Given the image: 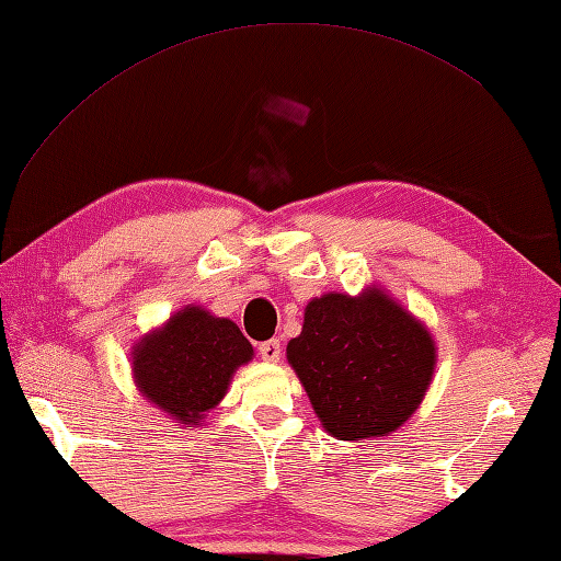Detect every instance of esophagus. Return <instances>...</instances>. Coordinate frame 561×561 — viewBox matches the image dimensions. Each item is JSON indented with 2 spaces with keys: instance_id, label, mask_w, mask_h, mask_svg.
<instances>
[{
  "instance_id": "34e87169",
  "label": "esophagus",
  "mask_w": 561,
  "mask_h": 561,
  "mask_svg": "<svg viewBox=\"0 0 561 561\" xmlns=\"http://www.w3.org/2000/svg\"><path fill=\"white\" fill-rule=\"evenodd\" d=\"M260 356L265 362H279L282 359V342L279 340H267L260 342Z\"/></svg>"
}]
</instances>
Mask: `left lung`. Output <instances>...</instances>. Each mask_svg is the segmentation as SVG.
<instances>
[{
    "label": "left lung",
    "mask_w": 561,
    "mask_h": 561,
    "mask_svg": "<svg viewBox=\"0 0 561 561\" xmlns=\"http://www.w3.org/2000/svg\"><path fill=\"white\" fill-rule=\"evenodd\" d=\"M287 359L328 434L371 440L420 408L436 350L420 320L374 289L359 299L325 294L308 304Z\"/></svg>",
    "instance_id": "8db88e82"
}]
</instances>
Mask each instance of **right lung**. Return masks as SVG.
I'll return each mask as SVG.
<instances>
[{
	"label": "right lung",
	"mask_w": 561,
	"mask_h": 561,
	"mask_svg": "<svg viewBox=\"0 0 561 561\" xmlns=\"http://www.w3.org/2000/svg\"><path fill=\"white\" fill-rule=\"evenodd\" d=\"M250 359L253 347L236 323L190 306L135 347V383L173 420L199 424Z\"/></svg>",
	"instance_id": "right-lung-1"
}]
</instances>
